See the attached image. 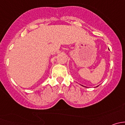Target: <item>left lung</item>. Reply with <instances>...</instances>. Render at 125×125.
<instances>
[{"label": "left lung", "mask_w": 125, "mask_h": 125, "mask_svg": "<svg viewBox=\"0 0 125 125\" xmlns=\"http://www.w3.org/2000/svg\"><path fill=\"white\" fill-rule=\"evenodd\" d=\"M82 86H83V85H82Z\"/></svg>", "instance_id": "left-lung-1"}]
</instances>
